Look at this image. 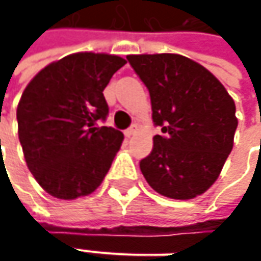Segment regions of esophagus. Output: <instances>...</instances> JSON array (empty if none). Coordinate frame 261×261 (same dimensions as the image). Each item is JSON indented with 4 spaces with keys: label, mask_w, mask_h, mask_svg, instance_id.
Returning a JSON list of instances; mask_svg holds the SVG:
<instances>
[{
    "label": "esophagus",
    "mask_w": 261,
    "mask_h": 261,
    "mask_svg": "<svg viewBox=\"0 0 261 261\" xmlns=\"http://www.w3.org/2000/svg\"><path fill=\"white\" fill-rule=\"evenodd\" d=\"M138 132V126L136 125H132L129 129H126L125 130V135L127 136V138H130V136H134Z\"/></svg>",
    "instance_id": "esophagus-1"
}]
</instances>
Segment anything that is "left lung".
I'll list each match as a JSON object with an SVG mask.
<instances>
[{
    "label": "left lung",
    "instance_id": "1",
    "mask_svg": "<svg viewBox=\"0 0 261 261\" xmlns=\"http://www.w3.org/2000/svg\"><path fill=\"white\" fill-rule=\"evenodd\" d=\"M126 58L149 91L152 120L163 132L139 164L148 185L177 200L205 193L234 146L232 97L211 71L183 55Z\"/></svg>",
    "mask_w": 261,
    "mask_h": 261
}]
</instances>
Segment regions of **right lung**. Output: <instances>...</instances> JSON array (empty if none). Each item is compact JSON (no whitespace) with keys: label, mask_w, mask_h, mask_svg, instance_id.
I'll return each instance as SVG.
<instances>
[{"label":"right lung","mask_w":261,"mask_h":261,"mask_svg":"<svg viewBox=\"0 0 261 261\" xmlns=\"http://www.w3.org/2000/svg\"><path fill=\"white\" fill-rule=\"evenodd\" d=\"M126 61L78 52L46 65L17 106L18 139L25 164L56 199L91 195L110 170L123 134L97 127L109 113L103 91Z\"/></svg>","instance_id":"1"}]
</instances>
